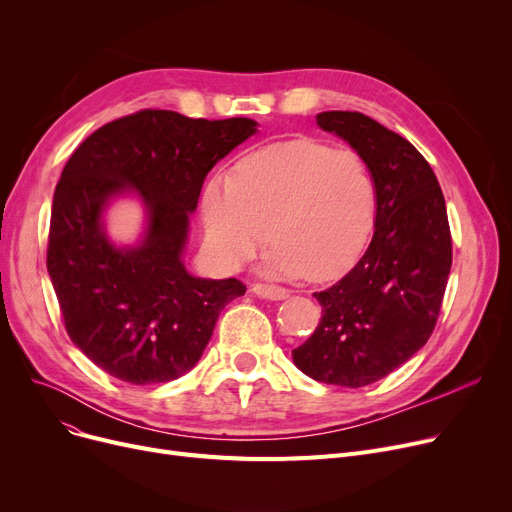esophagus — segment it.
I'll use <instances>...</instances> for the list:
<instances>
[{
    "label": "esophagus",
    "instance_id": "obj_1",
    "mask_svg": "<svg viewBox=\"0 0 512 512\" xmlns=\"http://www.w3.org/2000/svg\"><path fill=\"white\" fill-rule=\"evenodd\" d=\"M253 292L257 294V297L267 299V301H282V299L288 297V290L286 288L276 286V284H263V282L253 284Z\"/></svg>",
    "mask_w": 512,
    "mask_h": 512
}]
</instances>
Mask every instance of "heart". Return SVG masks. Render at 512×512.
I'll return each instance as SVG.
<instances>
[{"mask_svg": "<svg viewBox=\"0 0 512 512\" xmlns=\"http://www.w3.org/2000/svg\"><path fill=\"white\" fill-rule=\"evenodd\" d=\"M201 215L207 249L228 270L249 261L270 236L274 272L324 282L363 257L378 191L359 153L292 139L249 153L234 180L209 178Z\"/></svg>", "mask_w": 512, "mask_h": 512, "instance_id": "1", "label": "heart"}]
</instances>
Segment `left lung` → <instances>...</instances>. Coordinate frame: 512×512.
I'll list each match as a JSON object with an SVG mask.
<instances>
[{"mask_svg": "<svg viewBox=\"0 0 512 512\" xmlns=\"http://www.w3.org/2000/svg\"><path fill=\"white\" fill-rule=\"evenodd\" d=\"M317 124L365 159L378 215L353 270L313 292L321 319L292 359L317 382L361 388L407 363L436 328L452 265L448 213L432 166L400 134L359 112H321Z\"/></svg>", "mask_w": 512, "mask_h": 512, "instance_id": "left-lung-1", "label": "left lung"}]
</instances>
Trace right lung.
I'll return each instance as SVG.
<instances>
[{
	"label": "right lung",
	"instance_id": "obj_1",
	"mask_svg": "<svg viewBox=\"0 0 512 512\" xmlns=\"http://www.w3.org/2000/svg\"><path fill=\"white\" fill-rule=\"evenodd\" d=\"M255 132L249 118L141 110L97 128L70 155L53 193L47 272L70 340L105 373L137 386L180 378L201 359L220 311L245 294L236 278L188 274L182 251L205 176ZM130 187L150 226L139 248L118 250L100 211Z\"/></svg>",
	"mask_w": 512,
	"mask_h": 512
}]
</instances>
